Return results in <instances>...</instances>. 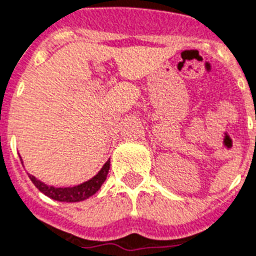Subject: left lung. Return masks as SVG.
I'll use <instances>...</instances> for the list:
<instances>
[{
	"label": "left lung",
	"mask_w": 256,
	"mask_h": 256,
	"mask_svg": "<svg viewBox=\"0 0 256 256\" xmlns=\"http://www.w3.org/2000/svg\"><path fill=\"white\" fill-rule=\"evenodd\" d=\"M255 120H256V118H255Z\"/></svg>",
	"instance_id": "8db88e82"
}]
</instances>
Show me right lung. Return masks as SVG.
Instances as JSON below:
<instances>
[{"label":"right lung","instance_id":"1","mask_svg":"<svg viewBox=\"0 0 256 256\" xmlns=\"http://www.w3.org/2000/svg\"><path fill=\"white\" fill-rule=\"evenodd\" d=\"M21 164H22V160H21ZM108 169H110V160L103 165L102 169L98 172V174L94 176L91 180L86 181L83 184L75 185V186H68V188H54V186H50V185L44 184L42 181L37 180L36 177L32 174H29V178H30V181H32L34 186L40 192L44 193L48 198H54L56 202H78L91 198L92 194H95L100 189L102 184L107 178Z\"/></svg>","mask_w":256,"mask_h":256}]
</instances>
